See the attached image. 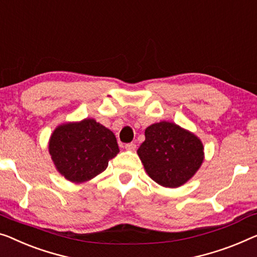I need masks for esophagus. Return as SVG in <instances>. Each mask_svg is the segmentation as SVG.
I'll return each mask as SVG.
<instances>
[{"label": "esophagus", "mask_w": 257, "mask_h": 257, "mask_svg": "<svg viewBox=\"0 0 257 257\" xmlns=\"http://www.w3.org/2000/svg\"><path fill=\"white\" fill-rule=\"evenodd\" d=\"M125 150H128V151H135V150H136V144H135V143H128V144H125Z\"/></svg>", "instance_id": "esophagus-1"}]
</instances>
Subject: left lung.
I'll list each match as a JSON object with an SVG mask.
<instances>
[{
	"instance_id": "obj_1",
	"label": "left lung",
	"mask_w": 257,
	"mask_h": 257,
	"mask_svg": "<svg viewBox=\"0 0 257 257\" xmlns=\"http://www.w3.org/2000/svg\"><path fill=\"white\" fill-rule=\"evenodd\" d=\"M137 153L153 181L170 188L188 181L203 162L201 141L166 121L145 129V141Z\"/></svg>"
}]
</instances>
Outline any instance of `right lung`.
Masks as SVG:
<instances>
[{"label":"right lung","instance_id":"right-lung-1","mask_svg":"<svg viewBox=\"0 0 257 257\" xmlns=\"http://www.w3.org/2000/svg\"><path fill=\"white\" fill-rule=\"evenodd\" d=\"M57 171L72 182L87 181L106 170L118 153L115 135L93 118L60 125L49 141Z\"/></svg>","mask_w":257,"mask_h":257}]
</instances>
